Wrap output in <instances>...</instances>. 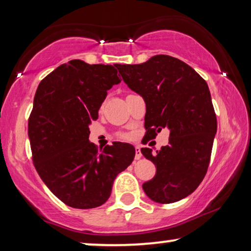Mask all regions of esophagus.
<instances>
[{
	"mask_svg": "<svg viewBox=\"0 0 251 251\" xmlns=\"http://www.w3.org/2000/svg\"><path fill=\"white\" fill-rule=\"evenodd\" d=\"M142 157V152H140V147L139 146H136L135 147V159L138 160Z\"/></svg>",
	"mask_w": 251,
	"mask_h": 251,
	"instance_id": "1",
	"label": "esophagus"
}]
</instances>
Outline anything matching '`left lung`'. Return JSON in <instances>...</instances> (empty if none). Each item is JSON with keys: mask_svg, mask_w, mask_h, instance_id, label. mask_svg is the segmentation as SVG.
<instances>
[{"mask_svg": "<svg viewBox=\"0 0 251 251\" xmlns=\"http://www.w3.org/2000/svg\"><path fill=\"white\" fill-rule=\"evenodd\" d=\"M126 84L146 102L145 135L155 138L170 130L169 145L143 155L155 164L152 179L143 184L151 200L173 203L195 191L207 174L217 119L208 84L177 58L156 54L146 63L116 65Z\"/></svg>", "mask_w": 251, "mask_h": 251, "instance_id": "1", "label": "left lung"}]
</instances>
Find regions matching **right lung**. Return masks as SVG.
I'll use <instances>...</instances> for the list:
<instances>
[{
	"label": "right lung",
	"instance_id": "add662e5",
	"mask_svg": "<svg viewBox=\"0 0 251 251\" xmlns=\"http://www.w3.org/2000/svg\"><path fill=\"white\" fill-rule=\"evenodd\" d=\"M116 65L71 60L48 74L34 97L28 118L33 164L48 188L72 208L105 203L115 177L135 157L129 144L98 151L89 142V126L98 119L107 90L121 82Z\"/></svg>",
	"mask_w": 251,
	"mask_h": 251
}]
</instances>
